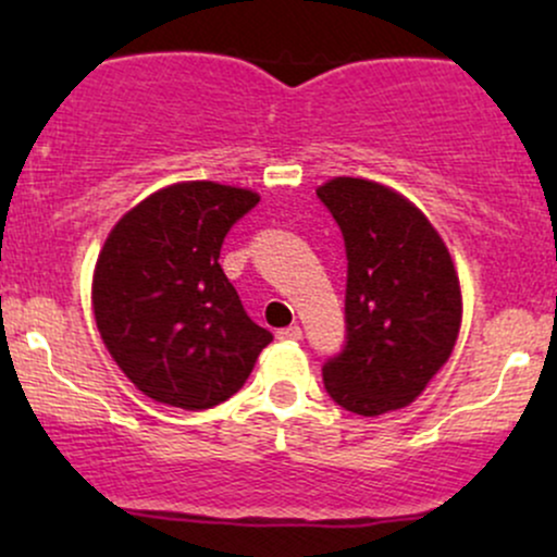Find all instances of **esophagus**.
I'll return each mask as SVG.
<instances>
[{
    "mask_svg": "<svg viewBox=\"0 0 557 557\" xmlns=\"http://www.w3.org/2000/svg\"><path fill=\"white\" fill-rule=\"evenodd\" d=\"M277 337H280V341H300V337H304V330H300L298 324H290V327L280 330Z\"/></svg>",
    "mask_w": 557,
    "mask_h": 557,
    "instance_id": "obj_1",
    "label": "esophagus"
}]
</instances>
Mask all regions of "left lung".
<instances>
[{
	"label": "left lung",
	"mask_w": 557,
	"mask_h": 557,
	"mask_svg": "<svg viewBox=\"0 0 557 557\" xmlns=\"http://www.w3.org/2000/svg\"><path fill=\"white\" fill-rule=\"evenodd\" d=\"M317 198L348 259L345 343L324 361L330 398L359 417L408 406L437 374L461 327V287L443 238L380 183L335 177Z\"/></svg>",
	"instance_id": "1"
}]
</instances>
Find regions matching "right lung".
Returning <instances> with one entry per match:
<instances>
[{
  "label": "right lung",
  "mask_w": 557,
  "mask_h": 557,
  "mask_svg": "<svg viewBox=\"0 0 557 557\" xmlns=\"http://www.w3.org/2000/svg\"><path fill=\"white\" fill-rule=\"evenodd\" d=\"M259 196L230 185H170L131 209L101 248L94 317L140 393L185 411L243 387L272 332L243 309L220 267L230 227Z\"/></svg>",
  "instance_id": "add662e5"
}]
</instances>
